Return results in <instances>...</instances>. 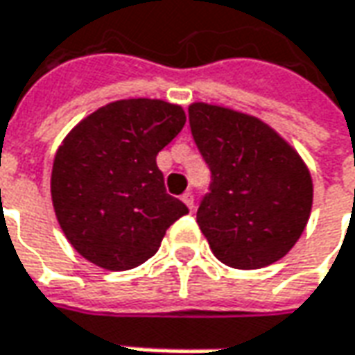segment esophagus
Instances as JSON below:
<instances>
[{
    "label": "esophagus",
    "mask_w": 355,
    "mask_h": 355,
    "mask_svg": "<svg viewBox=\"0 0 355 355\" xmlns=\"http://www.w3.org/2000/svg\"><path fill=\"white\" fill-rule=\"evenodd\" d=\"M182 201L189 207V209H193V193H191V191H185V193L182 195Z\"/></svg>",
    "instance_id": "1"
}]
</instances>
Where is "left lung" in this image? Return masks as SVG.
I'll list each match as a JSON object with an SVG mask.
<instances>
[{"instance_id":"1","label":"left lung","mask_w":355,"mask_h":355,"mask_svg":"<svg viewBox=\"0 0 355 355\" xmlns=\"http://www.w3.org/2000/svg\"><path fill=\"white\" fill-rule=\"evenodd\" d=\"M195 144L211 168L197 223L216 260L260 270L293 248L313 209V178L299 152L261 119L195 101Z\"/></svg>"}]
</instances>
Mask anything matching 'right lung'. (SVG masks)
Segmentation results:
<instances>
[{
  "label": "right lung",
  "instance_id": "1",
  "mask_svg": "<svg viewBox=\"0 0 355 355\" xmlns=\"http://www.w3.org/2000/svg\"><path fill=\"white\" fill-rule=\"evenodd\" d=\"M185 125L182 105L135 97L99 107L56 150L50 195L73 250L109 272L132 270L160 248L187 207L166 193L156 156Z\"/></svg>",
  "mask_w": 355,
  "mask_h": 355
}]
</instances>
